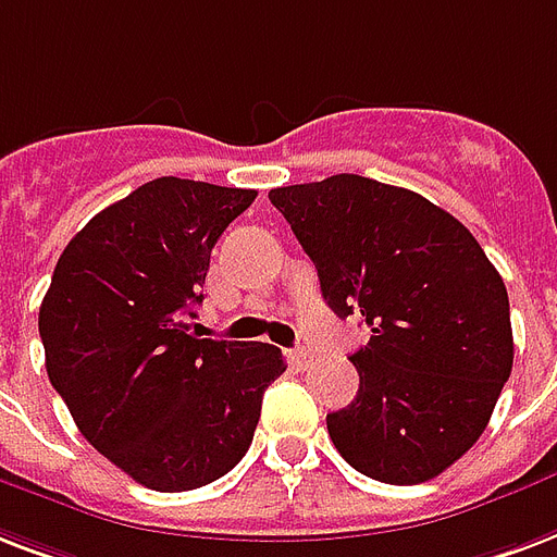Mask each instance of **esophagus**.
Wrapping results in <instances>:
<instances>
[{"label": "esophagus", "mask_w": 557, "mask_h": 557, "mask_svg": "<svg viewBox=\"0 0 557 557\" xmlns=\"http://www.w3.org/2000/svg\"><path fill=\"white\" fill-rule=\"evenodd\" d=\"M315 354L309 350V347H295V350H288V362L295 364L297 371H307L309 364H312Z\"/></svg>", "instance_id": "esophagus-1"}]
</instances>
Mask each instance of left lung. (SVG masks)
Wrapping results in <instances>:
<instances>
[{
  "label": "left lung",
  "mask_w": 557,
  "mask_h": 557,
  "mask_svg": "<svg viewBox=\"0 0 557 557\" xmlns=\"http://www.w3.org/2000/svg\"><path fill=\"white\" fill-rule=\"evenodd\" d=\"M269 198L315 262L330 309L371 326L350 356L356 400L326 414L335 449L376 482L435 479L476 444L511 376L499 271L465 224L403 186L333 175Z\"/></svg>",
  "instance_id": "obj_1"
}]
</instances>
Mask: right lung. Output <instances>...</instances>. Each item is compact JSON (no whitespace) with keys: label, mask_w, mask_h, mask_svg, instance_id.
Here are the masks:
<instances>
[{"label":"right lung","mask_w":557,"mask_h":557,"mask_svg":"<svg viewBox=\"0 0 557 557\" xmlns=\"http://www.w3.org/2000/svg\"><path fill=\"white\" fill-rule=\"evenodd\" d=\"M257 189L157 177L92 215L40 304L46 371L81 435L151 491L210 485L239 465L280 347L189 333L212 245Z\"/></svg>","instance_id":"add662e5"}]
</instances>
